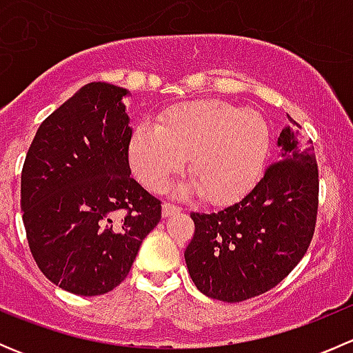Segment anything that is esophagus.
<instances>
[{
  "instance_id": "obj_1",
  "label": "esophagus",
  "mask_w": 353,
  "mask_h": 353,
  "mask_svg": "<svg viewBox=\"0 0 353 353\" xmlns=\"http://www.w3.org/2000/svg\"><path fill=\"white\" fill-rule=\"evenodd\" d=\"M181 212V206L179 205H174V203H163L162 205V215L163 216H170L174 213H179Z\"/></svg>"
}]
</instances>
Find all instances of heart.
Wrapping results in <instances>:
<instances>
[{
    "mask_svg": "<svg viewBox=\"0 0 353 353\" xmlns=\"http://www.w3.org/2000/svg\"><path fill=\"white\" fill-rule=\"evenodd\" d=\"M268 150L270 126L261 114L212 99L174 105L157 126L141 124L131 138L130 160L150 190H160L188 157L193 186L203 198L223 201L254 183Z\"/></svg>",
    "mask_w": 353,
    "mask_h": 353,
    "instance_id": "1",
    "label": "heart"
}]
</instances>
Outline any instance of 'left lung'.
Returning <instances> with one entry per match:
<instances>
[{"mask_svg": "<svg viewBox=\"0 0 353 353\" xmlns=\"http://www.w3.org/2000/svg\"><path fill=\"white\" fill-rule=\"evenodd\" d=\"M280 133L279 160L243 199L215 213H191L194 236L184 251L201 294L243 302L279 285L304 258L318 216L319 172L299 123Z\"/></svg>", "mask_w": 353, "mask_h": 353, "instance_id": "obj_1", "label": "left lung"}]
</instances>
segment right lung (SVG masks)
I'll use <instances>...</instances> for the list:
<instances>
[{
  "instance_id": "obj_1",
  "label": "right lung",
  "mask_w": 353,
  "mask_h": 353,
  "mask_svg": "<svg viewBox=\"0 0 353 353\" xmlns=\"http://www.w3.org/2000/svg\"><path fill=\"white\" fill-rule=\"evenodd\" d=\"M126 88L94 81L39 126L22 169L20 206L39 270L77 295L108 294L130 273L162 216L131 177Z\"/></svg>"
}]
</instances>
